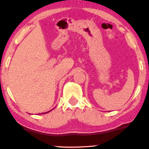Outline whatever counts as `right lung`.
<instances>
[{"label": "right lung", "mask_w": 149, "mask_h": 149, "mask_svg": "<svg viewBox=\"0 0 149 149\" xmlns=\"http://www.w3.org/2000/svg\"><path fill=\"white\" fill-rule=\"evenodd\" d=\"M49 111H47V112H46V113H48V112H49ZM42 114H43V113H42Z\"/></svg>", "instance_id": "right-lung-1"}]
</instances>
